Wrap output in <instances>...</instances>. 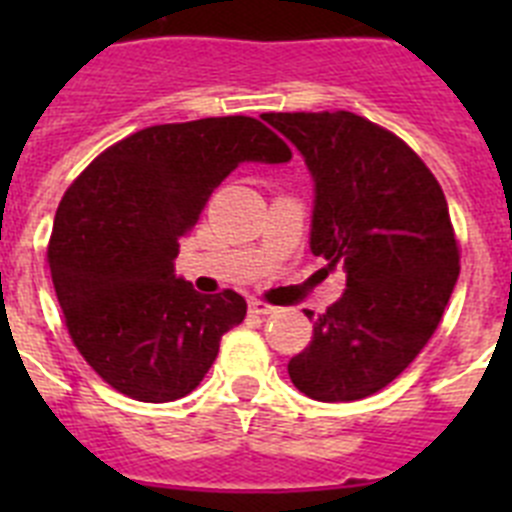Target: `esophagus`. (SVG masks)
<instances>
[{
	"instance_id": "34e87169",
	"label": "esophagus",
	"mask_w": 512,
	"mask_h": 512,
	"mask_svg": "<svg viewBox=\"0 0 512 512\" xmlns=\"http://www.w3.org/2000/svg\"><path fill=\"white\" fill-rule=\"evenodd\" d=\"M248 312L251 315H259V318H266V315H274L277 312V307L266 305V302H259V300H251L248 302Z\"/></svg>"
}]
</instances>
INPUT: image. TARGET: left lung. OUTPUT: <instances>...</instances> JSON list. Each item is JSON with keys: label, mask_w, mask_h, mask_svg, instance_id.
I'll return each mask as SVG.
<instances>
[{"label": "left lung", "mask_w": 512, "mask_h": 512, "mask_svg": "<svg viewBox=\"0 0 512 512\" xmlns=\"http://www.w3.org/2000/svg\"><path fill=\"white\" fill-rule=\"evenodd\" d=\"M261 117L315 182L310 251L346 269V292L312 320L289 379L312 400H364L413 364L449 305L459 279L449 205L405 140L354 112Z\"/></svg>", "instance_id": "8db88e82"}]
</instances>
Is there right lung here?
<instances>
[{
    "mask_svg": "<svg viewBox=\"0 0 512 512\" xmlns=\"http://www.w3.org/2000/svg\"><path fill=\"white\" fill-rule=\"evenodd\" d=\"M289 158L264 122L205 117L128 135L66 189L48 243L53 287L71 341L110 387L171 402L205 379L246 300L176 277L179 238L238 164Z\"/></svg>",
    "mask_w": 512,
    "mask_h": 512,
    "instance_id": "1",
    "label": "right lung"
}]
</instances>
